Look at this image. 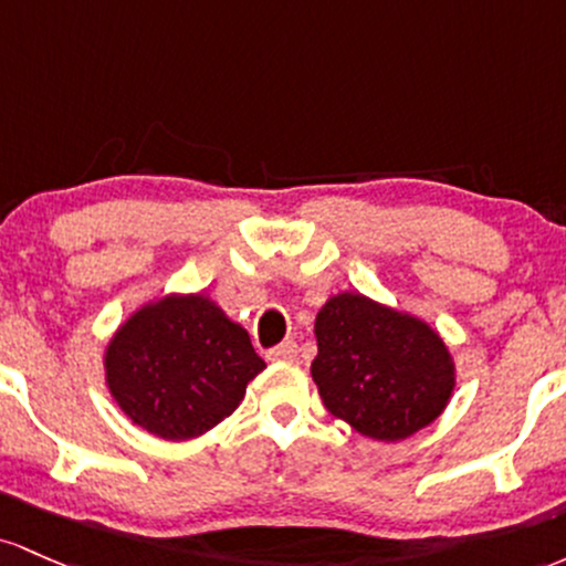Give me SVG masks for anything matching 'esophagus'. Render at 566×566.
<instances>
[{"label": "esophagus", "instance_id": "obj_1", "mask_svg": "<svg viewBox=\"0 0 566 566\" xmlns=\"http://www.w3.org/2000/svg\"><path fill=\"white\" fill-rule=\"evenodd\" d=\"M294 358H296V342L294 339H285L283 345L266 350V360H294Z\"/></svg>", "mask_w": 566, "mask_h": 566}]
</instances>
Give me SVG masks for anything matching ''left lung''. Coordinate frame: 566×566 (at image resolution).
<instances>
[{
	"instance_id": "left-lung-1",
	"label": "left lung",
	"mask_w": 566,
	"mask_h": 566,
	"mask_svg": "<svg viewBox=\"0 0 566 566\" xmlns=\"http://www.w3.org/2000/svg\"><path fill=\"white\" fill-rule=\"evenodd\" d=\"M315 336L310 371L323 406L360 436L401 441L449 403L452 355L428 323L339 294L317 313Z\"/></svg>"
}]
</instances>
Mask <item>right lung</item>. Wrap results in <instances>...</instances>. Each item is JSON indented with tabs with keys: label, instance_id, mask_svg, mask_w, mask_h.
Here are the masks:
<instances>
[{
	"label": "right lung",
	"instance_id": "add662e5",
	"mask_svg": "<svg viewBox=\"0 0 566 566\" xmlns=\"http://www.w3.org/2000/svg\"><path fill=\"white\" fill-rule=\"evenodd\" d=\"M262 368L249 332L200 294L138 310L106 350L114 401L138 428L168 441L230 417Z\"/></svg>",
	"mask_w": 566,
	"mask_h": 566
}]
</instances>
